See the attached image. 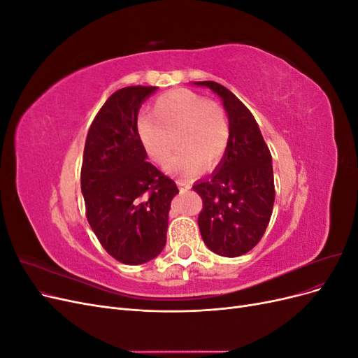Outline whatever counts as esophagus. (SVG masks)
I'll use <instances>...</instances> for the list:
<instances>
[{"mask_svg":"<svg viewBox=\"0 0 358 358\" xmlns=\"http://www.w3.org/2000/svg\"><path fill=\"white\" fill-rule=\"evenodd\" d=\"M176 183H178V187L180 188V191H187V189H189V183H188L187 180H180V179H178V180H176Z\"/></svg>","mask_w":358,"mask_h":358,"instance_id":"obj_1","label":"esophagus"}]
</instances>
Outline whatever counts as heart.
Wrapping results in <instances>:
<instances>
[{"instance_id": "1", "label": "heart", "mask_w": 358, "mask_h": 358, "mask_svg": "<svg viewBox=\"0 0 358 358\" xmlns=\"http://www.w3.org/2000/svg\"><path fill=\"white\" fill-rule=\"evenodd\" d=\"M181 149L167 166L173 175L196 176L224 159L231 138L229 116L222 107L187 88L159 95L150 116L137 122V136L149 158L166 166L172 152V137Z\"/></svg>"}]
</instances>
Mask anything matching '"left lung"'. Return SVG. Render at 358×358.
Returning <instances> with one entry per match:
<instances>
[{
    "instance_id": "left-lung-1",
    "label": "left lung",
    "mask_w": 358,
    "mask_h": 358,
    "mask_svg": "<svg viewBox=\"0 0 358 358\" xmlns=\"http://www.w3.org/2000/svg\"><path fill=\"white\" fill-rule=\"evenodd\" d=\"M221 96L231 138L224 159L209 178L194 183L203 200L199 227L210 251L239 257L262 241L272 216L275 180L272 155L248 107L216 82H194Z\"/></svg>"
}]
</instances>
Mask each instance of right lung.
Returning a JSON list of instances; mask_svg holds the SVG:
<instances>
[{"label": "right lung", "instance_id": "right-lung-1", "mask_svg": "<svg viewBox=\"0 0 358 358\" xmlns=\"http://www.w3.org/2000/svg\"><path fill=\"white\" fill-rule=\"evenodd\" d=\"M157 86H127L112 94L86 136L80 187L86 218L115 259L138 266L166 246L176 183L146 161L137 115Z\"/></svg>", "mask_w": 358, "mask_h": 358}]
</instances>
